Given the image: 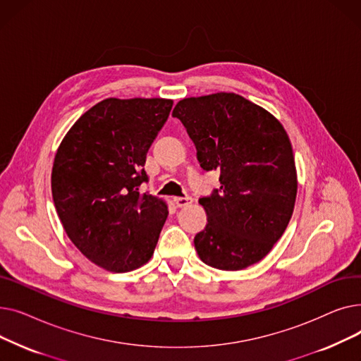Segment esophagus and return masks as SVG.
I'll return each mask as SVG.
<instances>
[{
  "mask_svg": "<svg viewBox=\"0 0 361 361\" xmlns=\"http://www.w3.org/2000/svg\"><path fill=\"white\" fill-rule=\"evenodd\" d=\"M176 203H177L178 207H185V206L193 203V199L188 197V196H185V197H176Z\"/></svg>",
  "mask_w": 361,
  "mask_h": 361,
  "instance_id": "1",
  "label": "esophagus"
}]
</instances>
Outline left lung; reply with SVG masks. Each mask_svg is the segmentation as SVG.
<instances>
[{
	"instance_id": "left-lung-1",
	"label": "left lung",
	"mask_w": 361,
	"mask_h": 361,
	"mask_svg": "<svg viewBox=\"0 0 361 361\" xmlns=\"http://www.w3.org/2000/svg\"><path fill=\"white\" fill-rule=\"evenodd\" d=\"M173 116L185 127L219 192L200 197L207 215L195 247L203 263L241 271L282 237L297 197V169L286 128L269 111L233 92L181 99Z\"/></svg>"
}]
</instances>
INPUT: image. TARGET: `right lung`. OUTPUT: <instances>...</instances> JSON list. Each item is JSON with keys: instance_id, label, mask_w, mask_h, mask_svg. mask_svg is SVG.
Masks as SVG:
<instances>
[{"instance_id": "right-lung-1", "label": "right lung", "mask_w": 361, "mask_h": 361, "mask_svg": "<svg viewBox=\"0 0 361 361\" xmlns=\"http://www.w3.org/2000/svg\"><path fill=\"white\" fill-rule=\"evenodd\" d=\"M173 99L106 98L87 109L61 140L51 188L71 243L109 272L139 269L154 256L168 204L139 192L146 154Z\"/></svg>"}]
</instances>
